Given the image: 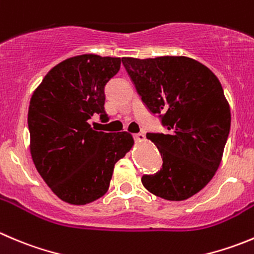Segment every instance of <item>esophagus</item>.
<instances>
[{
    "mask_svg": "<svg viewBox=\"0 0 254 254\" xmlns=\"http://www.w3.org/2000/svg\"><path fill=\"white\" fill-rule=\"evenodd\" d=\"M132 136H134V139L137 140V141H144V140H145V135L142 134V132H139V134H134Z\"/></svg>",
    "mask_w": 254,
    "mask_h": 254,
    "instance_id": "esophagus-1",
    "label": "esophagus"
}]
</instances>
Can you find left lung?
Listing matches in <instances>:
<instances>
[{
    "instance_id": "left-lung-1",
    "label": "left lung",
    "mask_w": 254,
    "mask_h": 254,
    "mask_svg": "<svg viewBox=\"0 0 254 254\" xmlns=\"http://www.w3.org/2000/svg\"><path fill=\"white\" fill-rule=\"evenodd\" d=\"M137 94L166 134L147 132L162 167L144 175L149 192L184 201L211 181L221 164L231 129V110L222 85L200 62L187 57L122 58Z\"/></svg>"
}]
</instances>
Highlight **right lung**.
Instances as JSON below:
<instances>
[{
    "label": "right lung",
    "instance_id": "1",
    "mask_svg": "<svg viewBox=\"0 0 254 254\" xmlns=\"http://www.w3.org/2000/svg\"><path fill=\"white\" fill-rule=\"evenodd\" d=\"M122 59L83 54L52 68L29 102L31 155L37 171L64 202L87 205L109 189L114 165L131 149L127 131H97L89 119L104 110L107 83Z\"/></svg>",
    "mask_w": 254,
    "mask_h": 254
}]
</instances>
